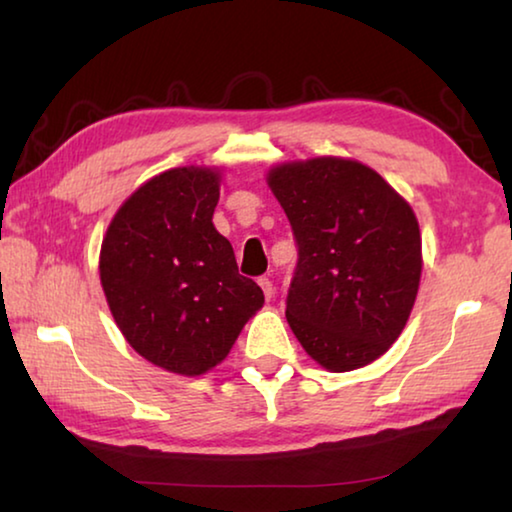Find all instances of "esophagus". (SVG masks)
<instances>
[{"label": "esophagus", "mask_w": 512, "mask_h": 512, "mask_svg": "<svg viewBox=\"0 0 512 512\" xmlns=\"http://www.w3.org/2000/svg\"><path fill=\"white\" fill-rule=\"evenodd\" d=\"M259 287H262L266 300H271V298H273V282L268 280V277H259Z\"/></svg>", "instance_id": "esophagus-1"}]
</instances>
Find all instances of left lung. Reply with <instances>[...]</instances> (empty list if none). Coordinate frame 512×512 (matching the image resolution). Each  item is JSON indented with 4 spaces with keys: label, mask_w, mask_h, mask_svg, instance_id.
Listing matches in <instances>:
<instances>
[{
    "label": "left lung",
    "mask_w": 512,
    "mask_h": 512,
    "mask_svg": "<svg viewBox=\"0 0 512 512\" xmlns=\"http://www.w3.org/2000/svg\"><path fill=\"white\" fill-rule=\"evenodd\" d=\"M298 246L287 320L320 366L379 359L409 320L422 273L411 205L366 164L314 158L268 171Z\"/></svg>",
    "instance_id": "left-lung-1"
}]
</instances>
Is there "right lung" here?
<instances>
[{"mask_svg":"<svg viewBox=\"0 0 512 512\" xmlns=\"http://www.w3.org/2000/svg\"><path fill=\"white\" fill-rule=\"evenodd\" d=\"M221 176L178 167L119 207L101 244V287L117 327L146 361L196 377L221 363L264 305L212 223Z\"/></svg>","mask_w":512,"mask_h":512,"instance_id":"1","label":"right lung"}]
</instances>
